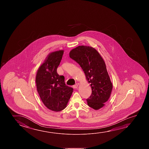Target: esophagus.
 Listing matches in <instances>:
<instances>
[{"mask_svg": "<svg viewBox=\"0 0 149 149\" xmlns=\"http://www.w3.org/2000/svg\"><path fill=\"white\" fill-rule=\"evenodd\" d=\"M78 86H79V84H78V83H76L75 85L73 86V88L76 89V88H77L78 87Z\"/></svg>", "mask_w": 149, "mask_h": 149, "instance_id": "1", "label": "esophagus"}]
</instances>
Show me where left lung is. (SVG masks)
I'll return each mask as SVG.
<instances>
[{
    "mask_svg": "<svg viewBox=\"0 0 149 149\" xmlns=\"http://www.w3.org/2000/svg\"><path fill=\"white\" fill-rule=\"evenodd\" d=\"M69 56L83 69L91 88V95L87 99V104L94 110H99L105 105L112 91V83L105 62L94 48L84 45L72 49Z\"/></svg>",
    "mask_w": 149,
    "mask_h": 149,
    "instance_id": "1",
    "label": "left lung"
}]
</instances>
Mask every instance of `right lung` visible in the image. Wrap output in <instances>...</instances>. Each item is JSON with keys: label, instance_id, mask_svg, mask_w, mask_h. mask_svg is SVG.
Masks as SVG:
<instances>
[{"label": "right lung", "instance_id": "obj_1", "mask_svg": "<svg viewBox=\"0 0 149 149\" xmlns=\"http://www.w3.org/2000/svg\"><path fill=\"white\" fill-rule=\"evenodd\" d=\"M63 50L52 52L39 66L35 78L37 90L45 107L54 112L64 110L73 92L66 86L63 76H60L56 69L63 54Z\"/></svg>", "mask_w": 149, "mask_h": 149}]
</instances>
